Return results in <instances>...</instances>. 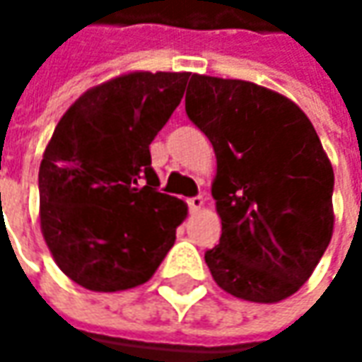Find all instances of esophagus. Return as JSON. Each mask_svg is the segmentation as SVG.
<instances>
[{
  "label": "esophagus",
  "instance_id": "obj_1",
  "mask_svg": "<svg viewBox=\"0 0 362 362\" xmlns=\"http://www.w3.org/2000/svg\"><path fill=\"white\" fill-rule=\"evenodd\" d=\"M189 203V209L195 214V211H199L203 207V197H191V199H187Z\"/></svg>",
  "mask_w": 362,
  "mask_h": 362
}]
</instances>
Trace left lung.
I'll use <instances>...</instances> for the list:
<instances>
[{
    "label": "left lung",
    "instance_id": "left-lung-1",
    "mask_svg": "<svg viewBox=\"0 0 362 362\" xmlns=\"http://www.w3.org/2000/svg\"><path fill=\"white\" fill-rule=\"evenodd\" d=\"M185 110L217 159L221 238L205 254L216 284L259 304L292 296L334 230V171L313 122L280 92L205 74L189 80Z\"/></svg>",
    "mask_w": 362,
    "mask_h": 362
}]
</instances>
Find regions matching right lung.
Instances as JSON below:
<instances>
[{"label": "right lung", "instance_id": "obj_1", "mask_svg": "<svg viewBox=\"0 0 362 362\" xmlns=\"http://www.w3.org/2000/svg\"><path fill=\"white\" fill-rule=\"evenodd\" d=\"M189 72H127L70 106L40 163V228L58 268L92 292L153 278L187 203L159 193L148 145L179 106Z\"/></svg>", "mask_w": 362, "mask_h": 362}]
</instances>
